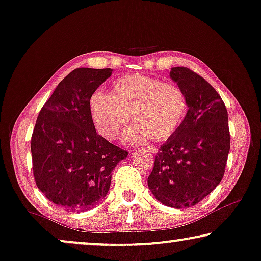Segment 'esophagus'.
Segmentation results:
<instances>
[{
    "label": "esophagus",
    "instance_id": "34e87169",
    "mask_svg": "<svg viewBox=\"0 0 261 261\" xmlns=\"http://www.w3.org/2000/svg\"><path fill=\"white\" fill-rule=\"evenodd\" d=\"M145 150H148V151H150L151 153H153V155H155V153H157V149L155 148V146H145Z\"/></svg>",
    "mask_w": 261,
    "mask_h": 261
}]
</instances>
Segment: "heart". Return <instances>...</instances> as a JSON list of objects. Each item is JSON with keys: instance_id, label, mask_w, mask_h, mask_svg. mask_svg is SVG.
<instances>
[{"instance_id": "1", "label": "heart", "mask_w": 261, "mask_h": 261, "mask_svg": "<svg viewBox=\"0 0 261 261\" xmlns=\"http://www.w3.org/2000/svg\"><path fill=\"white\" fill-rule=\"evenodd\" d=\"M95 129L109 141H116L132 118L135 124L125 135L130 144L151 137L166 141L174 136L185 122L188 100L175 84L142 74L118 78L111 93L95 92L90 99Z\"/></svg>"}]
</instances>
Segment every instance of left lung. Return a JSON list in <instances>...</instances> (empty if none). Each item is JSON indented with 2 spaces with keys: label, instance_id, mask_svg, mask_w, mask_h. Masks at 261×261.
I'll use <instances>...</instances> for the list:
<instances>
[{
  "label": "left lung",
  "instance_id": "8db88e82",
  "mask_svg": "<svg viewBox=\"0 0 261 261\" xmlns=\"http://www.w3.org/2000/svg\"><path fill=\"white\" fill-rule=\"evenodd\" d=\"M170 78L188 100L186 119L160 148L148 186L161 203L188 208L221 182L230 148L228 113L221 97L202 76L172 67Z\"/></svg>",
  "mask_w": 261,
  "mask_h": 261
}]
</instances>
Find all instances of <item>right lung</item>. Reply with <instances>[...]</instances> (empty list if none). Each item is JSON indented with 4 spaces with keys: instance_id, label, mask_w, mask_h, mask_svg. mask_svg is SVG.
<instances>
[{
    "instance_id": "right-lung-1",
    "label": "right lung",
    "mask_w": 261,
    "mask_h": 261,
    "mask_svg": "<svg viewBox=\"0 0 261 261\" xmlns=\"http://www.w3.org/2000/svg\"><path fill=\"white\" fill-rule=\"evenodd\" d=\"M111 68H76L59 83L40 111L32 135L33 172L38 188L54 204L85 212L108 194L112 170L126 159L95 132L90 99Z\"/></svg>"
}]
</instances>
